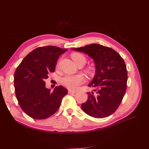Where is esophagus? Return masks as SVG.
Instances as JSON below:
<instances>
[{
    "label": "esophagus",
    "mask_w": 149,
    "mask_h": 149,
    "mask_svg": "<svg viewBox=\"0 0 149 149\" xmlns=\"http://www.w3.org/2000/svg\"><path fill=\"white\" fill-rule=\"evenodd\" d=\"M75 93H76V91H73V90H71V89L68 90V93L69 94H74Z\"/></svg>",
    "instance_id": "esophagus-1"
}]
</instances>
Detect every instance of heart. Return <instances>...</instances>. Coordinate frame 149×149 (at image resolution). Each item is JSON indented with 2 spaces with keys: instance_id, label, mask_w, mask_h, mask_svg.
<instances>
[{
  "instance_id": "b5f03b06",
  "label": "heart",
  "mask_w": 149,
  "mask_h": 149,
  "mask_svg": "<svg viewBox=\"0 0 149 149\" xmlns=\"http://www.w3.org/2000/svg\"><path fill=\"white\" fill-rule=\"evenodd\" d=\"M72 58L74 61L81 60L86 63L85 57L79 53H74L72 55ZM84 77L82 74H67L63 77L61 79V82L63 85L71 89H74L78 87V86L81 84L84 81Z\"/></svg>"
}]
</instances>
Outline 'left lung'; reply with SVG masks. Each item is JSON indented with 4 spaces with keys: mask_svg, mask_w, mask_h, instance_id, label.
Wrapping results in <instances>:
<instances>
[{
    "mask_svg": "<svg viewBox=\"0 0 149 149\" xmlns=\"http://www.w3.org/2000/svg\"><path fill=\"white\" fill-rule=\"evenodd\" d=\"M71 49L87 54L96 67L95 75L88 84L95 93H87L88 100L81 104L82 109L95 118L109 116L119 106L127 88V71L123 58L113 49L96 43Z\"/></svg>",
    "mask_w": 149,
    "mask_h": 149,
    "instance_id": "8db88e82",
    "label": "left lung"
}]
</instances>
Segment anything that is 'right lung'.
I'll return each mask as SVG.
<instances>
[{
  "label": "right lung",
  "mask_w": 149,
  "mask_h": 149,
  "mask_svg": "<svg viewBox=\"0 0 149 149\" xmlns=\"http://www.w3.org/2000/svg\"><path fill=\"white\" fill-rule=\"evenodd\" d=\"M67 50L55 46L38 47L17 67L14 74L15 96L22 109L30 118L47 119L59 109L67 89L58 86L52 92L44 81L49 72L55 71L58 59Z\"/></svg>",
  "instance_id": "1"
}]
</instances>
